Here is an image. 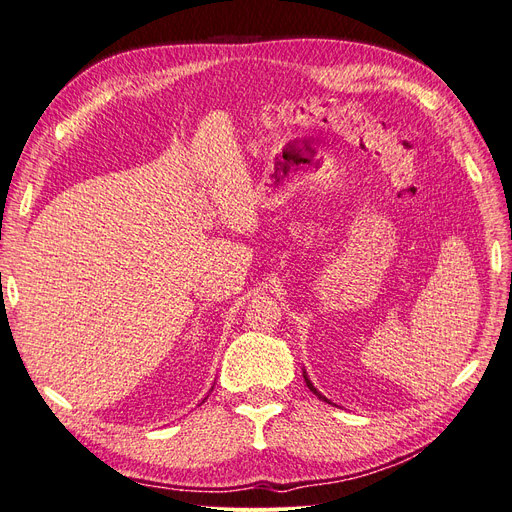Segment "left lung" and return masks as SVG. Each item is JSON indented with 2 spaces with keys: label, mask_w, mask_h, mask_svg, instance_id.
Segmentation results:
<instances>
[{
  "label": "left lung",
  "mask_w": 512,
  "mask_h": 512,
  "mask_svg": "<svg viewBox=\"0 0 512 512\" xmlns=\"http://www.w3.org/2000/svg\"><path fill=\"white\" fill-rule=\"evenodd\" d=\"M303 378H305V384H307V389H309V391H312V393H314V395H316L318 399H322V401H329V399H327V397H324V395H322V393H320V391L316 389V386L312 384V380H309V376H307V371H305V369H303Z\"/></svg>",
  "instance_id": "1"
}]
</instances>
